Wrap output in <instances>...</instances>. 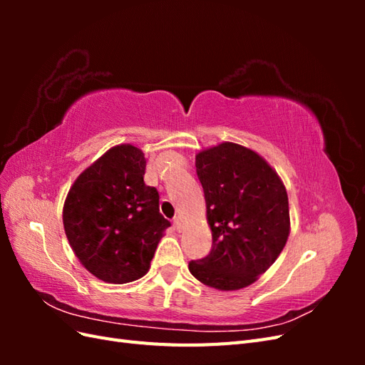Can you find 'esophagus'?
Returning <instances> with one entry per match:
<instances>
[{"instance_id": "34e87169", "label": "esophagus", "mask_w": 365, "mask_h": 365, "mask_svg": "<svg viewBox=\"0 0 365 365\" xmlns=\"http://www.w3.org/2000/svg\"><path fill=\"white\" fill-rule=\"evenodd\" d=\"M173 227L178 230V231H181V228H182V220H181V217L180 216H176L175 219H173Z\"/></svg>"}]
</instances>
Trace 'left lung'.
I'll list each match as a JSON object with an SVG mask.
<instances>
[{"label":"left lung","mask_w":365,"mask_h":365,"mask_svg":"<svg viewBox=\"0 0 365 365\" xmlns=\"http://www.w3.org/2000/svg\"><path fill=\"white\" fill-rule=\"evenodd\" d=\"M212 250L192 260L193 277L219 291H236L257 280L279 257L289 236L286 189L256 152L235 143L196 155Z\"/></svg>","instance_id":"1"}]
</instances>
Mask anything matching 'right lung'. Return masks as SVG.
I'll return each instance as SVG.
<instances>
[{
	"label": "right lung",
	"mask_w": 365,
	"mask_h": 365,
	"mask_svg": "<svg viewBox=\"0 0 365 365\" xmlns=\"http://www.w3.org/2000/svg\"><path fill=\"white\" fill-rule=\"evenodd\" d=\"M138 148L109 149L73 184L63 204V228L83 267L106 283H129L150 267L163 231L160 195L145 184Z\"/></svg>",
	"instance_id": "1"
}]
</instances>
